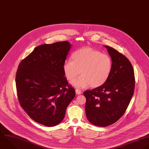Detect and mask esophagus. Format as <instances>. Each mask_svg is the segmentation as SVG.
Listing matches in <instances>:
<instances>
[{"label":"esophagus","instance_id":"esophagus-1","mask_svg":"<svg viewBox=\"0 0 149 149\" xmlns=\"http://www.w3.org/2000/svg\"><path fill=\"white\" fill-rule=\"evenodd\" d=\"M75 92H76V94L77 95H81V91L78 89H75Z\"/></svg>","mask_w":149,"mask_h":149}]
</instances>
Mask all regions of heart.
Wrapping results in <instances>:
<instances>
[{
	"label": "heart",
	"mask_w": 149,
	"mask_h": 149,
	"mask_svg": "<svg viewBox=\"0 0 149 149\" xmlns=\"http://www.w3.org/2000/svg\"><path fill=\"white\" fill-rule=\"evenodd\" d=\"M72 60L67 61L63 71L67 79L71 81L80 73L81 76L73 80L71 84L77 88H98L109 78L113 68L111 58L107 54L91 47H85L74 52Z\"/></svg>",
	"instance_id": "1"
}]
</instances>
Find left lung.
Instances as JSON below:
<instances>
[{
  "mask_svg": "<svg viewBox=\"0 0 149 149\" xmlns=\"http://www.w3.org/2000/svg\"><path fill=\"white\" fill-rule=\"evenodd\" d=\"M104 47L113 61L110 75L103 85L84 92L87 119L101 127L114 124L123 116L135 88L134 69L129 60L114 48Z\"/></svg>",
  "mask_w": 149,
  "mask_h": 149,
  "instance_id": "1",
  "label": "left lung"
}]
</instances>
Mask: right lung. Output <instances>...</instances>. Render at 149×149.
<instances>
[{"label": "right lung", "mask_w": 149, "mask_h": 149, "mask_svg": "<svg viewBox=\"0 0 149 149\" xmlns=\"http://www.w3.org/2000/svg\"><path fill=\"white\" fill-rule=\"evenodd\" d=\"M71 47L68 41L40 45L18 67L15 83L20 105L31 118L46 127L63 120L75 96L63 71Z\"/></svg>", "instance_id": "1"}]
</instances>
